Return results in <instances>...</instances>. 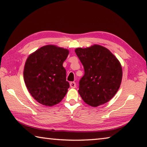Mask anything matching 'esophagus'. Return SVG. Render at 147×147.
Listing matches in <instances>:
<instances>
[{
  "instance_id": "esophagus-1",
  "label": "esophagus",
  "mask_w": 147,
  "mask_h": 147,
  "mask_svg": "<svg viewBox=\"0 0 147 147\" xmlns=\"http://www.w3.org/2000/svg\"><path fill=\"white\" fill-rule=\"evenodd\" d=\"M70 87H71V88H76V83L74 82H70Z\"/></svg>"
}]
</instances>
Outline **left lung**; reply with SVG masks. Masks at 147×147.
Here are the masks:
<instances>
[{"label": "left lung", "mask_w": 147, "mask_h": 147, "mask_svg": "<svg viewBox=\"0 0 147 147\" xmlns=\"http://www.w3.org/2000/svg\"><path fill=\"white\" fill-rule=\"evenodd\" d=\"M75 52L85 70L79 82L80 96L93 107L105 104L113 98L121 84L122 69L119 60L108 49L97 45L78 48Z\"/></svg>", "instance_id": "left-lung-1"}]
</instances>
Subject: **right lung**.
Wrapping results in <instances>:
<instances>
[{
    "label": "right lung",
    "mask_w": 147,
    "mask_h": 147,
    "mask_svg": "<svg viewBox=\"0 0 147 147\" xmlns=\"http://www.w3.org/2000/svg\"><path fill=\"white\" fill-rule=\"evenodd\" d=\"M69 50L47 45L30 54L26 60L24 82L34 99L44 106H52L64 98L69 88L63 62Z\"/></svg>",
    "instance_id": "add662e5"
}]
</instances>
